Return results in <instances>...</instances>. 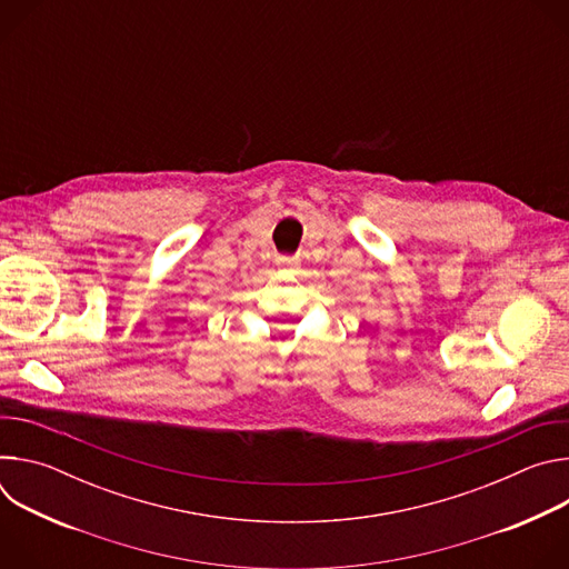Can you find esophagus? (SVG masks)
<instances>
[{"label": "esophagus", "instance_id": "1", "mask_svg": "<svg viewBox=\"0 0 569 569\" xmlns=\"http://www.w3.org/2000/svg\"><path fill=\"white\" fill-rule=\"evenodd\" d=\"M277 266H281V268H297L299 261L290 259V257H277Z\"/></svg>", "mask_w": 569, "mask_h": 569}]
</instances>
